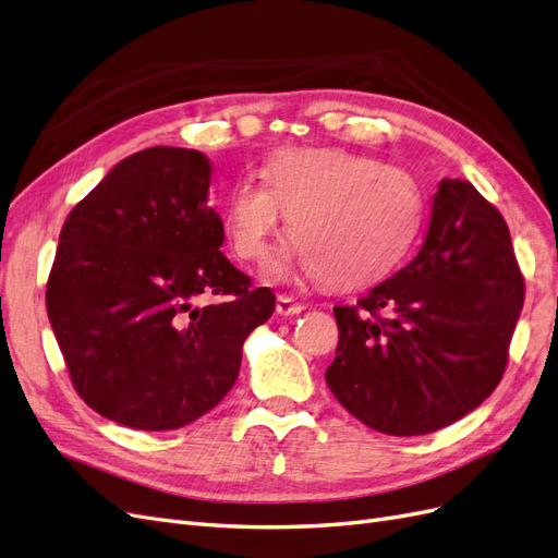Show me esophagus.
<instances>
[{
	"label": "esophagus",
	"mask_w": 558,
	"mask_h": 558,
	"mask_svg": "<svg viewBox=\"0 0 558 558\" xmlns=\"http://www.w3.org/2000/svg\"><path fill=\"white\" fill-rule=\"evenodd\" d=\"M302 310H305V305H302V302H295L289 295H279L277 298V314H281V316H295Z\"/></svg>",
	"instance_id": "1"
}]
</instances>
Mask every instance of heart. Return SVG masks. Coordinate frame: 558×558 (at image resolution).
<instances>
[{"mask_svg":"<svg viewBox=\"0 0 558 558\" xmlns=\"http://www.w3.org/2000/svg\"><path fill=\"white\" fill-rule=\"evenodd\" d=\"M263 179L234 185L223 223L234 253L263 263L289 216L293 242L269 269L275 279L300 265L337 289L379 281L408 253L424 218V197L408 172L344 148L275 150Z\"/></svg>","mask_w":558,"mask_h":558,"instance_id":"b5f03b06","label":"heart"}]
</instances>
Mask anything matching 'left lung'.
Instances as JSON below:
<instances>
[{"instance_id": "left-lung-1", "label": "left lung", "mask_w": 558, "mask_h": 558, "mask_svg": "<svg viewBox=\"0 0 558 558\" xmlns=\"http://www.w3.org/2000/svg\"><path fill=\"white\" fill-rule=\"evenodd\" d=\"M523 305L500 211L470 181L442 179L416 258L351 307L326 381L386 435L440 430L494 393Z\"/></svg>"}]
</instances>
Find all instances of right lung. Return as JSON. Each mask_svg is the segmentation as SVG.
Returning <instances> with one entry per match:
<instances>
[{
  "label": "right lung",
  "mask_w": 558,
  "mask_h": 558,
  "mask_svg": "<svg viewBox=\"0 0 558 558\" xmlns=\"http://www.w3.org/2000/svg\"><path fill=\"white\" fill-rule=\"evenodd\" d=\"M209 183L199 150L146 148L62 226L50 328L83 402L128 428L174 430L214 410L238 381L248 332L275 312V293L221 253Z\"/></svg>",
  "instance_id": "add662e5"
}]
</instances>
